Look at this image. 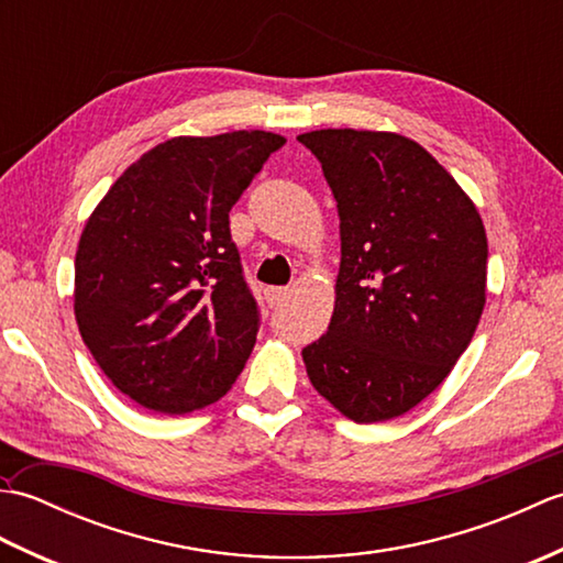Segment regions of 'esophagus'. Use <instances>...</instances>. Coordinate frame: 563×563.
<instances>
[{"mask_svg":"<svg viewBox=\"0 0 563 563\" xmlns=\"http://www.w3.org/2000/svg\"><path fill=\"white\" fill-rule=\"evenodd\" d=\"M290 297V288H268L271 305H280Z\"/></svg>","mask_w":563,"mask_h":563,"instance_id":"34e87169","label":"esophagus"}]
</instances>
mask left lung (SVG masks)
<instances>
[{
  "label": "left lung",
  "mask_w": 563,
  "mask_h": 563,
  "mask_svg": "<svg viewBox=\"0 0 563 563\" xmlns=\"http://www.w3.org/2000/svg\"><path fill=\"white\" fill-rule=\"evenodd\" d=\"M336 198L341 268L309 382L355 423L421 404L470 345L486 302L479 212L418 142L373 130L297 137Z\"/></svg>",
  "instance_id": "8db88e82"
}]
</instances>
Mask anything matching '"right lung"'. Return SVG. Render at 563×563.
I'll return each mask as SVG.
<instances>
[{"mask_svg": "<svg viewBox=\"0 0 563 563\" xmlns=\"http://www.w3.org/2000/svg\"><path fill=\"white\" fill-rule=\"evenodd\" d=\"M285 137H174L128 166L84 227L75 317L93 361L150 411L224 397L261 327L230 210Z\"/></svg>", "mask_w": 563, "mask_h": 563, "instance_id": "add662e5", "label": "right lung"}]
</instances>
